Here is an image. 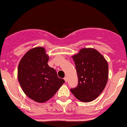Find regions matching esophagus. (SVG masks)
Here are the masks:
<instances>
[{"instance_id": "34e87169", "label": "esophagus", "mask_w": 127, "mask_h": 127, "mask_svg": "<svg viewBox=\"0 0 127 127\" xmlns=\"http://www.w3.org/2000/svg\"><path fill=\"white\" fill-rule=\"evenodd\" d=\"M64 80H65V81L66 83H67V81H68V78H67V77H64Z\"/></svg>"}]
</instances>
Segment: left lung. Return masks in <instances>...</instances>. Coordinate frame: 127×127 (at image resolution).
I'll use <instances>...</instances> for the list:
<instances>
[{
    "mask_svg": "<svg viewBox=\"0 0 127 127\" xmlns=\"http://www.w3.org/2000/svg\"><path fill=\"white\" fill-rule=\"evenodd\" d=\"M78 77L77 87L70 89L76 98L88 102L101 94L108 80V64L94 48H83L72 57Z\"/></svg>",
    "mask_w": 127,
    "mask_h": 127,
    "instance_id": "left-lung-1",
    "label": "left lung"
}]
</instances>
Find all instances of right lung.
Here are the masks:
<instances>
[{
	"mask_svg": "<svg viewBox=\"0 0 127 127\" xmlns=\"http://www.w3.org/2000/svg\"><path fill=\"white\" fill-rule=\"evenodd\" d=\"M48 60L45 49L36 47L26 53L19 63V83L26 95L37 102L50 100L65 83L48 65Z\"/></svg>",
	"mask_w": 127,
	"mask_h": 127,
	"instance_id": "obj_1",
	"label": "right lung"
}]
</instances>
